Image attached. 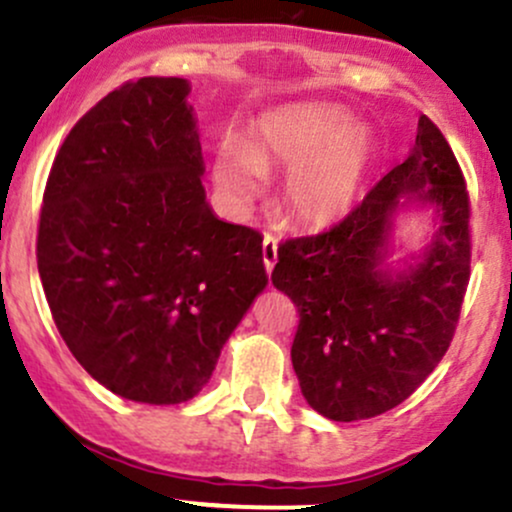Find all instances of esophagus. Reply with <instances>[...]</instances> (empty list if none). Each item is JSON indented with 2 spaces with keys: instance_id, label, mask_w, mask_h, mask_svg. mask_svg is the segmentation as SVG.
<instances>
[{
  "instance_id": "esophagus-1",
  "label": "esophagus",
  "mask_w": 512,
  "mask_h": 512,
  "mask_svg": "<svg viewBox=\"0 0 512 512\" xmlns=\"http://www.w3.org/2000/svg\"><path fill=\"white\" fill-rule=\"evenodd\" d=\"M275 261H278V241L266 237L263 239V266H266V273H273Z\"/></svg>"
}]
</instances>
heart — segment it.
<instances>
[{
  "instance_id": "1",
  "label": "heart",
  "mask_w": 512,
  "mask_h": 512,
  "mask_svg": "<svg viewBox=\"0 0 512 512\" xmlns=\"http://www.w3.org/2000/svg\"><path fill=\"white\" fill-rule=\"evenodd\" d=\"M375 142L346 108L302 103L263 120L244 154L215 162L220 191L239 208L261 195L263 174L283 169V212L304 229H329L353 212L370 174Z\"/></svg>"
}]
</instances>
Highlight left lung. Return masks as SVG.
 <instances>
[{
    "label": "left lung",
    "instance_id": "left-lung-1",
    "mask_svg": "<svg viewBox=\"0 0 512 512\" xmlns=\"http://www.w3.org/2000/svg\"><path fill=\"white\" fill-rule=\"evenodd\" d=\"M416 202L436 232L409 272L381 268L393 215ZM469 193L445 135L418 118L416 145L343 222L278 246L273 285L300 312L292 367L307 404L331 421L394 409L438 367L455 336L472 263Z\"/></svg>",
    "mask_w": 512,
    "mask_h": 512
}]
</instances>
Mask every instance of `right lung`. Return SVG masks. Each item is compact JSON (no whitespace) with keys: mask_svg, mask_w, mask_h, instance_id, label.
<instances>
[{"mask_svg":"<svg viewBox=\"0 0 512 512\" xmlns=\"http://www.w3.org/2000/svg\"><path fill=\"white\" fill-rule=\"evenodd\" d=\"M179 77L125 82L55 154L38 273L62 341L113 394L181 404L268 285L263 237L215 217Z\"/></svg>","mask_w":512,"mask_h":512,"instance_id":"1","label":"right lung"}]
</instances>
